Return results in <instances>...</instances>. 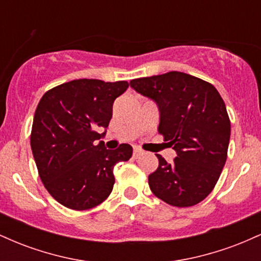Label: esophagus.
<instances>
[{"label": "esophagus", "mask_w": 261, "mask_h": 261, "mask_svg": "<svg viewBox=\"0 0 261 261\" xmlns=\"http://www.w3.org/2000/svg\"><path fill=\"white\" fill-rule=\"evenodd\" d=\"M141 153H142V151H141V149L140 148H134V157L135 158H137V157H139V155H141Z\"/></svg>", "instance_id": "esophagus-1"}]
</instances>
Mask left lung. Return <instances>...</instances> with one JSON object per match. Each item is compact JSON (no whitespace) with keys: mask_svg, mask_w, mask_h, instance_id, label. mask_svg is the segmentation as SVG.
<instances>
[{"mask_svg":"<svg viewBox=\"0 0 261 261\" xmlns=\"http://www.w3.org/2000/svg\"><path fill=\"white\" fill-rule=\"evenodd\" d=\"M130 86L157 103L158 133L176 152L173 163L157 154L160 164L148 175L149 189L176 207L201 202L227 160L230 121L222 97L211 83L178 71L133 80Z\"/></svg>","mask_w":261,"mask_h":261,"instance_id":"1","label":"left lung"}]
</instances>
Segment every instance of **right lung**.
Here are the masks:
<instances>
[{
  "instance_id": "obj_1",
  "label": "right lung",
  "mask_w": 261,
  "mask_h": 261,
  "mask_svg": "<svg viewBox=\"0 0 261 261\" xmlns=\"http://www.w3.org/2000/svg\"><path fill=\"white\" fill-rule=\"evenodd\" d=\"M126 81L73 80L47 91L33 120L31 146L45 189L65 207L98 206L112 193L114 166L128 161L133 147L107 149L100 141L113 116V103L127 89Z\"/></svg>"
}]
</instances>
